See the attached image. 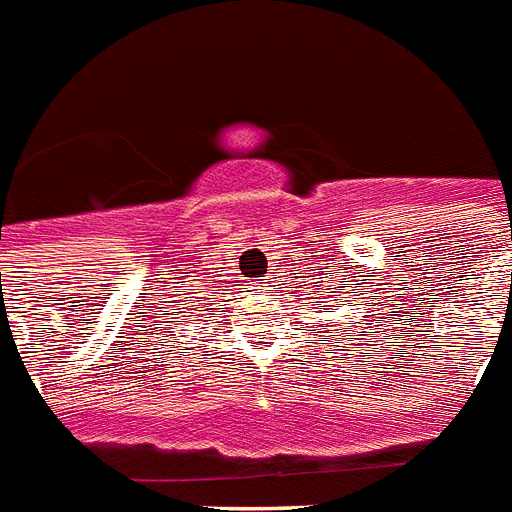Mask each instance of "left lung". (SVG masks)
<instances>
[{
	"instance_id": "obj_1",
	"label": "left lung",
	"mask_w": 512,
	"mask_h": 512,
	"mask_svg": "<svg viewBox=\"0 0 512 512\" xmlns=\"http://www.w3.org/2000/svg\"><path fill=\"white\" fill-rule=\"evenodd\" d=\"M343 288H351V285H343ZM325 290H330V288H325ZM317 293H320V288H317ZM330 293H341V290H330ZM306 296H309V293H306ZM320 296H322V293H320ZM330 298H333V304H335V301H338V298H335V296H330ZM317 304L327 306V301H317ZM317 304H312L314 309H317Z\"/></svg>"
}]
</instances>
